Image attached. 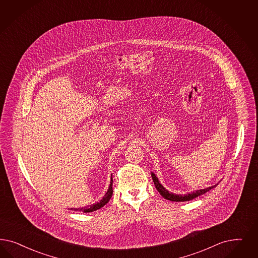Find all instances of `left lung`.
Instances as JSON below:
<instances>
[{
  "mask_svg": "<svg viewBox=\"0 0 258 258\" xmlns=\"http://www.w3.org/2000/svg\"><path fill=\"white\" fill-rule=\"evenodd\" d=\"M151 177L152 180L154 182V185L155 187L157 188V190L160 192L161 196H163L165 199L167 200H170V201H173V202H185V201H189V200H192L198 196H202L205 195L207 191L211 190L213 187H216L218 184H215L212 187H206L203 189H198V190H195V191H191V192H188L186 195H175V194H172V192H169L168 189H166L165 187H163V185L161 184L158 180V178L156 177V175L151 172Z\"/></svg>",
  "mask_w": 258,
  "mask_h": 258,
  "instance_id": "obj_1",
  "label": "left lung"
}]
</instances>
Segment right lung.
Returning a JSON list of instances; mask_svg holds the SVG:
<instances>
[{"label": "right lung", "mask_w": 258, "mask_h": 258, "mask_svg": "<svg viewBox=\"0 0 258 258\" xmlns=\"http://www.w3.org/2000/svg\"><path fill=\"white\" fill-rule=\"evenodd\" d=\"M112 182H113V180H112V175H111V177H110V184H109L108 189H107V191L106 192V195L104 196V197L100 200V202H97L95 204L90 205L89 207H87V208H78V209L71 208V211H79V212H84V213H91V212L97 211L99 209H101L102 207H104L110 200V198L112 196V192H113V190H112Z\"/></svg>", "instance_id": "right-lung-1"}]
</instances>
